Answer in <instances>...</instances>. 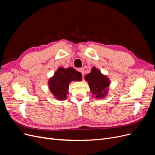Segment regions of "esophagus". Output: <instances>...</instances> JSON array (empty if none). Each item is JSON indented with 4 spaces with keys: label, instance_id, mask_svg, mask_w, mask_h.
<instances>
[{
    "label": "esophagus",
    "instance_id": "obj_1",
    "mask_svg": "<svg viewBox=\"0 0 155 155\" xmlns=\"http://www.w3.org/2000/svg\"><path fill=\"white\" fill-rule=\"evenodd\" d=\"M78 70V71H79V72H81V74H82L83 76V74H84V71H85V70H84V68H79Z\"/></svg>",
    "mask_w": 155,
    "mask_h": 155
}]
</instances>
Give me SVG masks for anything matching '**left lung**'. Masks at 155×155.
Returning <instances> with one entry per match:
<instances>
[{
    "mask_svg": "<svg viewBox=\"0 0 155 155\" xmlns=\"http://www.w3.org/2000/svg\"><path fill=\"white\" fill-rule=\"evenodd\" d=\"M85 80L88 81L89 88L92 94L96 98H102L106 96L110 81L106 76L103 75L99 70L93 67L91 72L85 76Z\"/></svg>",
    "mask_w": 155,
    "mask_h": 155,
    "instance_id": "8db88e82",
    "label": "left lung"
}]
</instances>
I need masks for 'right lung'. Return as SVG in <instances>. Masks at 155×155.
I'll use <instances>...</instances> for the list:
<instances>
[{
    "label": "right lung",
    "mask_w": 155,
    "mask_h": 155,
    "mask_svg": "<svg viewBox=\"0 0 155 155\" xmlns=\"http://www.w3.org/2000/svg\"><path fill=\"white\" fill-rule=\"evenodd\" d=\"M81 77L82 74L74 68L64 69L60 67L55 72L54 76L49 79L50 91L56 99L64 100L67 99L69 83L72 81H81Z\"/></svg>",
    "instance_id": "1"
}]
</instances>
